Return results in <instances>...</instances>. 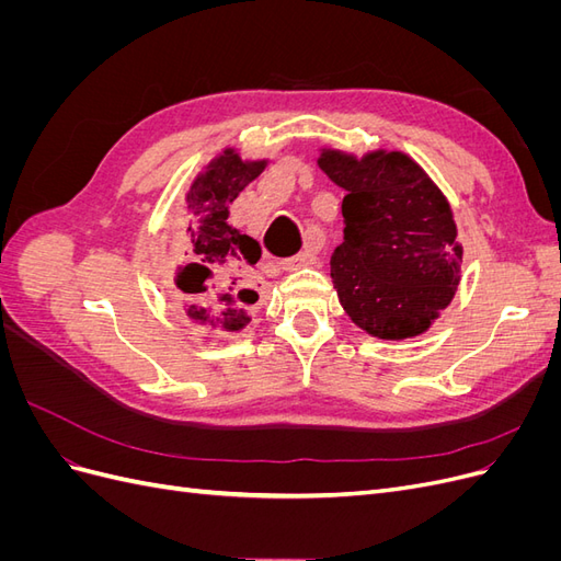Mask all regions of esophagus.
<instances>
[{"label":"esophagus","instance_id":"esophagus-1","mask_svg":"<svg viewBox=\"0 0 561 561\" xmlns=\"http://www.w3.org/2000/svg\"><path fill=\"white\" fill-rule=\"evenodd\" d=\"M316 262H318V257H316V252H313V250H304V252L295 254V257H290V260H285V262H283V268H285V271H299V268H307V266H313Z\"/></svg>","mask_w":561,"mask_h":561}]
</instances>
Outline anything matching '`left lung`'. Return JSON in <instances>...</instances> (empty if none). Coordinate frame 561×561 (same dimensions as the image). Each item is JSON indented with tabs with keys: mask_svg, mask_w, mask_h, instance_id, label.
Here are the masks:
<instances>
[{
	"mask_svg": "<svg viewBox=\"0 0 561 561\" xmlns=\"http://www.w3.org/2000/svg\"><path fill=\"white\" fill-rule=\"evenodd\" d=\"M318 165L348 192L344 243L330 260L346 316L383 342L428 332L461 283L463 245L447 196L400 149L358 157L320 147Z\"/></svg>",
	"mask_w": 561,
	"mask_h": 561,
	"instance_id": "left-lung-1",
	"label": "left lung"
}]
</instances>
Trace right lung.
<instances>
[{"instance_id": "1", "label": "right lung", "mask_w": 561, "mask_h": 561, "mask_svg": "<svg viewBox=\"0 0 561 561\" xmlns=\"http://www.w3.org/2000/svg\"><path fill=\"white\" fill-rule=\"evenodd\" d=\"M268 159H245L225 147L192 180L184 194L190 225L184 229L182 260L175 264V285L190 297L184 316L196 328L241 332L252 316V290L262 257L260 243L229 225V210L245 186L264 173Z\"/></svg>"}]
</instances>
